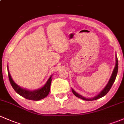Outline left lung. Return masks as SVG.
<instances>
[{
  "instance_id": "1",
  "label": "left lung",
  "mask_w": 124,
  "mask_h": 124,
  "mask_svg": "<svg viewBox=\"0 0 124 124\" xmlns=\"http://www.w3.org/2000/svg\"><path fill=\"white\" fill-rule=\"evenodd\" d=\"M115 68L113 70V72L112 74L111 77H110V79H109V81H108V84H106V85L105 86V88L100 92L97 96H94V97H91V98H86L85 97H84V96H81L79 94H78V93H77L75 90H74L73 88H72V92L73 94L75 95L76 97H78V98L84 100H87V101H92V100H97L98 99L101 98V97H103L105 96V95L107 93L109 92V91L110 90V89L111 88L113 84L115 81L116 77V75H117V73H118V58L116 56V54L115 55Z\"/></svg>"
}]
</instances>
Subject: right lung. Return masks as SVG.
Masks as SVG:
<instances>
[{"mask_svg": "<svg viewBox=\"0 0 124 124\" xmlns=\"http://www.w3.org/2000/svg\"><path fill=\"white\" fill-rule=\"evenodd\" d=\"M8 68V77L9 79V81L12 87L14 89V90L18 94L23 96L24 98L27 99L28 100H40L45 98L47 96L50 92V85H51L52 80V75L49 77L48 80L46 83V84L41 88H38L37 90H30L27 89L25 88H22L21 87L19 86L18 84L14 82L13 79L12 78V77L10 75L9 71L8 65L7 66Z\"/></svg>", "mask_w": 124, "mask_h": 124, "instance_id": "obj_1", "label": "right lung"}]
</instances>
